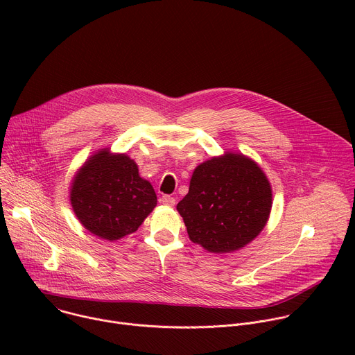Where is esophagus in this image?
<instances>
[{"instance_id":"34e87169","label":"esophagus","mask_w":355,"mask_h":355,"mask_svg":"<svg viewBox=\"0 0 355 355\" xmlns=\"http://www.w3.org/2000/svg\"><path fill=\"white\" fill-rule=\"evenodd\" d=\"M160 202H162V204H164V205L174 207V205H175V198H173V196H170V195H163V196L160 198Z\"/></svg>"}]
</instances>
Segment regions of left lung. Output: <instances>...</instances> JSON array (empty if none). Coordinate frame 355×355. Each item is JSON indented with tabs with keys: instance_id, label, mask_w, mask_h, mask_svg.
<instances>
[{
	"instance_id": "obj_1",
	"label": "left lung",
	"mask_w": 355,
	"mask_h": 355,
	"mask_svg": "<svg viewBox=\"0 0 355 355\" xmlns=\"http://www.w3.org/2000/svg\"><path fill=\"white\" fill-rule=\"evenodd\" d=\"M271 207V185L259 164L226 153L193 170L177 211L191 241L222 254L254 240L267 225Z\"/></svg>"
}]
</instances>
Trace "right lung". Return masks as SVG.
Returning <instances> with one entry per match:
<instances>
[{
  "label": "right lung",
  "mask_w": 355,
  "mask_h": 355,
  "mask_svg": "<svg viewBox=\"0 0 355 355\" xmlns=\"http://www.w3.org/2000/svg\"><path fill=\"white\" fill-rule=\"evenodd\" d=\"M70 200L80 223L108 241L139 229L157 205L156 192L126 155L103 148L91 156L71 182Z\"/></svg>",
  "instance_id": "right-lung-1"
}]
</instances>
